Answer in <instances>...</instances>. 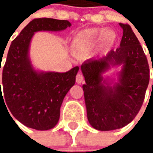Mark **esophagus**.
Segmentation results:
<instances>
[{
	"mask_svg": "<svg viewBox=\"0 0 153 153\" xmlns=\"http://www.w3.org/2000/svg\"><path fill=\"white\" fill-rule=\"evenodd\" d=\"M83 81V76L81 73H79L76 75V83L78 84H81Z\"/></svg>",
	"mask_w": 153,
	"mask_h": 153,
	"instance_id": "34e87169",
	"label": "esophagus"
}]
</instances>
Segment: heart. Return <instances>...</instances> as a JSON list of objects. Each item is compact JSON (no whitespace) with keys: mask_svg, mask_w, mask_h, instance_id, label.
Masks as SVG:
<instances>
[{"mask_svg":"<svg viewBox=\"0 0 153 153\" xmlns=\"http://www.w3.org/2000/svg\"><path fill=\"white\" fill-rule=\"evenodd\" d=\"M117 36L111 28H90L79 32L73 39L74 51L85 54L95 48L97 42L102 47H111L115 43Z\"/></svg>","mask_w":153,"mask_h":153,"instance_id":"heart-1","label":"heart"}]
</instances>
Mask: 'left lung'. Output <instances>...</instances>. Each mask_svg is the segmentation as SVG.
Masks as SVG:
<instances>
[{"label":"left lung","mask_w":153,"mask_h":153,"mask_svg":"<svg viewBox=\"0 0 153 153\" xmlns=\"http://www.w3.org/2000/svg\"><path fill=\"white\" fill-rule=\"evenodd\" d=\"M119 25L123 29L120 47L81 65L88 120L101 131L129 124L141 108L149 83V66L143 47L129 25ZM114 66L122 67L117 82L103 77Z\"/></svg>","instance_id":"obj_1"}]
</instances>
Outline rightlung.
<instances>
[{
    "mask_svg": "<svg viewBox=\"0 0 153 153\" xmlns=\"http://www.w3.org/2000/svg\"><path fill=\"white\" fill-rule=\"evenodd\" d=\"M70 26L68 20L35 19L10 44L2 71L3 96L0 81V99L28 128L47 130L56 125L64 97L74 85L79 70V66L65 73L36 70L29 57L32 38L37 32H59Z\"/></svg>",
    "mask_w": 153,
    "mask_h": 153,
    "instance_id": "add662e5",
    "label": "right lung"
}]
</instances>
